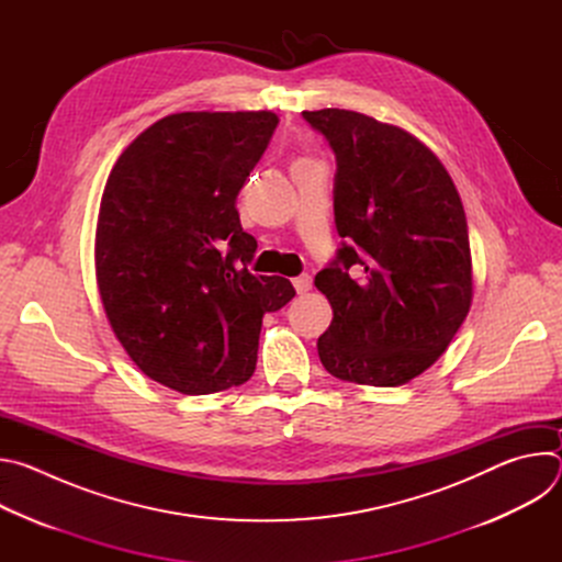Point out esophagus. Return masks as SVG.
I'll return each instance as SVG.
<instances>
[{
	"label": "esophagus",
	"instance_id": "esophagus-1",
	"mask_svg": "<svg viewBox=\"0 0 562 562\" xmlns=\"http://www.w3.org/2000/svg\"><path fill=\"white\" fill-rule=\"evenodd\" d=\"M311 284H313V280H311V276H306V273L293 278V286H295L297 293H306V291L311 289Z\"/></svg>",
	"mask_w": 562,
	"mask_h": 562
}]
</instances>
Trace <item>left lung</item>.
Listing matches in <instances>:
<instances>
[{"mask_svg":"<svg viewBox=\"0 0 562 562\" xmlns=\"http://www.w3.org/2000/svg\"><path fill=\"white\" fill-rule=\"evenodd\" d=\"M336 155L342 245L315 276L334 308L319 362L349 382L397 386L429 369L471 306L469 231L440 159L369 115L302 111Z\"/></svg>","mask_w":562,"mask_h":562,"instance_id":"8db88e82","label":"left lung"}]
</instances>
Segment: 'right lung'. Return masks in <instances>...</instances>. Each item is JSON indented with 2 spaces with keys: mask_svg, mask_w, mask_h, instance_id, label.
Instances as JSON below:
<instances>
[{
  "mask_svg": "<svg viewBox=\"0 0 562 562\" xmlns=\"http://www.w3.org/2000/svg\"><path fill=\"white\" fill-rule=\"evenodd\" d=\"M276 126L271 111L169 115L109 176L98 286L117 340L155 382L191 395L247 382L262 315L295 295L249 271L258 243L235 209Z\"/></svg>",
  "mask_w": 562,
  "mask_h": 562,
  "instance_id": "1",
  "label": "right lung"
}]
</instances>
